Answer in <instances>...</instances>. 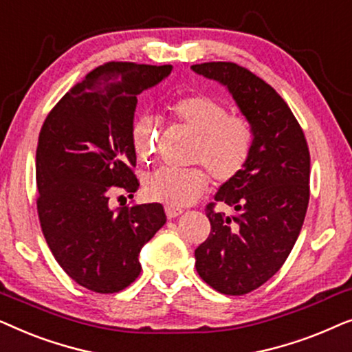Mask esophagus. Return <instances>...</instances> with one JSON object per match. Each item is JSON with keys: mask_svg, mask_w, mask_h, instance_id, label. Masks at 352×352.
Returning a JSON list of instances; mask_svg holds the SVG:
<instances>
[{"mask_svg": "<svg viewBox=\"0 0 352 352\" xmlns=\"http://www.w3.org/2000/svg\"><path fill=\"white\" fill-rule=\"evenodd\" d=\"M165 213H166L168 218L171 219V218H177V216L182 213V210L181 208H171V206H165Z\"/></svg>", "mask_w": 352, "mask_h": 352, "instance_id": "obj_1", "label": "esophagus"}]
</instances>
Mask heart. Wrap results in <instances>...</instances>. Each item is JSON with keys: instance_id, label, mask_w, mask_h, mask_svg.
I'll return each mask as SVG.
<instances>
[{"instance_id": "heart-1", "label": "heart", "mask_w": 352, "mask_h": 352, "mask_svg": "<svg viewBox=\"0 0 352 352\" xmlns=\"http://www.w3.org/2000/svg\"><path fill=\"white\" fill-rule=\"evenodd\" d=\"M170 117L197 134L192 160L204 163L216 182L235 179L247 165L253 148V128L242 115H232L221 100L206 94L181 96L166 105ZM157 123L139 117L131 128V144L142 163L155 160L158 147ZM210 177L200 166L160 168L146 179L148 199L171 208L194 204L208 187Z\"/></svg>"}]
</instances>
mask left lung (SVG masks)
<instances>
[{"instance_id": "1", "label": "left lung", "mask_w": 352, "mask_h": 352, "mask_svg": "<svg viewBox=\"0 0 352 352\" xmlns=\"http://www.w3.org/2000/svg\"><path fill=\"white\" fill-rule=\"evenodd\" d=\"M195 74L228 88L253 128L242 173L224 182L206 206L208 239L195 250L199 276L224 295H245L267 282L290 254L309 204L311 157L305 133L277 91L234 62H205Z\"/></svg>"}]
</instances>
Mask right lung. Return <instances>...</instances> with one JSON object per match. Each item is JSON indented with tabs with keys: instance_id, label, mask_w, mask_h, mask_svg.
<instances>
[{
	"instance_id": "add662e5",
	"label": "right lung",
	"mask_w": 352,
	"mask_h": 352,
	"mask_svg": "<svg viewBox=\"0 0 352 352\" xmlns=\"http://www.w3.org/2000/svg\"><path fill=\"white\" fill-rule=\"evenodd\" d=\"M171 65L109 62L47 115L36 147V208L56 261L81 287L115 293L141 274L139 253L166 223L160 204L112 210V187L138 190L131 144L138 96ZM133 197V195H131Z\"/></svg>"
}]
</instances>
